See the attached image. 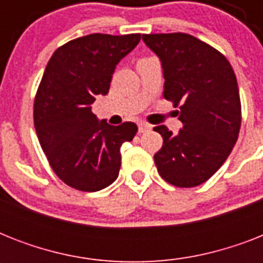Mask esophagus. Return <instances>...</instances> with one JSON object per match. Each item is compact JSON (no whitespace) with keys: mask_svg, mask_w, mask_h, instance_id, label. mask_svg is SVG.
Here are the masks:
<instances>
[{"mask_svg":"<svg viewBox=\"0 0 263 263\" xmlns=\"http://www.w3.org/2000/svg\"><path fill=\"white\" fill-rule=\"evenodd\" d=\"M150 128H152V125H150V124L144 123V121H140L139 123V132H146V131H148Z\"/></svg>","mask_w":263,"mask_h":263,"instance_id":"esophagus-1","label":"esophagus"}]
</instances>
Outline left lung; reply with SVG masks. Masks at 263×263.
Instances as JSON below:
<instances>
[{
	"label": "left lung",
	"instance_id": "1",
	"mask_svg": "<svg viewBox=\"0 0 263 263\" xmlns=\"http://www.w3.org/2000/svg\"><path fill=\"white\" fill-rule=\"evenodd\" d=\"M161 60L164 97L180 107L183 128L173 135L154 127L164 144L154 154L161 177L176 187H196L221 168L241 124L237 80L222 53L190 34H143Z\"/></svg>",
	"mask_w": 263,
	"mask_h": 263
}]
</instances>
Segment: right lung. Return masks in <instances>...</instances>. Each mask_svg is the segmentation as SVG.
Returning a JSON list of instances; mask_svg holds the SVG:
<instances>
[{"instance_id": "right-lung-1", "label": "right lung", "mask_w": 263, "mask_h": 263, "mask_svg": "<svg viewBox=\"0 0 263 263\" xmlns=\"http://www.w3.org/2000/svg\"><path fill=\"white\" fill-rule=\"evenodd\" d=\"M139 41L140 34H90L60 46L47 63L35 95V131L51 169L75 190L110 185L121 166V144L138 132L131 121L117 127L98 121L90 105L109 92L116 65Z\"/></svg>"}]
</instances>
